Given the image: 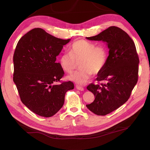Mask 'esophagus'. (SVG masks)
I'll use <instances>...</instances> for the list:
<instances>
[{"label":"esophagus","instance_id":"obj_1","mask_svg":"<svg viewBox=\"0 0 150 150\" xmlns=\"http://www.w3.org/2000/svg\"><path fill=\"white\" fill-rule=\"evenodd\" d=\"M76 88L78 90H80V91H84V88L82 87V86H79V85H76Z\"/></svg>","mask_w":150,"mask_h":150}]
</instances>
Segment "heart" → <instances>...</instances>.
Listing matches in <instances>:
<instances>
[{"instance_id":"b5f03b06","label":"heart","mask_w":150,"mask_h":150,"mask_svg":"<svg viewBox=\"0 0 150 150\" xmlns=\"http://www.w3.org/2000/svg\"><path fill=\"white\" fill-rule=\"evenodd\" d=\"M108 56V50L104 45L96 46L94 42L79 39L71 44L69 52L62 54L59 63L63 70L71 73L79 62L81 69L68 76V79L77 84H84L92 74L96 75L101 71L106 64Z\"/></svg>"}]
</instances>
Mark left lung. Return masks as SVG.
Here are the masks:
<instances>
[{
    "instance_id": "8db88e82",
    "label": "left lung",
    "mask_w": 150,
    "mask_h": 150,
    "mask_svg": "<svg viewBox=\"0 0 150 150\" xmlns=\"http://www.w3.org/2000/svg\"><path fill=\"white\" fill-rule=\"evenodd\" d=\"M86 38L105 41L110 49L106 64L98 74V83L87 86L95 99L86 106L94 114L104 116L129 98L138 79V54L132 39L116 26L109 27L99 34Z\"/></svg>"
}]
</instances>
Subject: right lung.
<instances>
[{
	"label": "right lung",
	"mask_w": 150,
	"mask_h": 150,
	"mask_svg": "<svg viewBox=\"0 0 150 150\" xmlns=\"http://www.w3.org/2000/svg\"><path fill=\"white\" fill-rule=\"evenodd\" d=\"M69 41L35 28L17 44L13 81L22 103L40 116L55 115L64 104L66 92L74 89L71 81H61L64 72L56 62V56Z\"/></svg>",
	"instance_id": "1"
}]
</instances>
